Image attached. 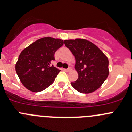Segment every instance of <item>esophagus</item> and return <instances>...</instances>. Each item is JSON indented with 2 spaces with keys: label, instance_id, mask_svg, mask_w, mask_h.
Returning a JSON list of instances; mask_svg holds the SVG:
<instances>
[{
  "label": "esophagus",
  "instance_id": "34e87169",
  "mask_svg": "<svg viewBox=\"0 0 132 132\" xmlns=\"http://www.w3.org/2000/svg\"><path fill=\"white\" fill-rule=\"evenodd\" d=\"M71 70H72V68H70V67L66 69V71H67V72H70Z\"/></svg>",
  "mask_w": 132,
  "mask_h": 132
}]
</instances>
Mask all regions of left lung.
Instances as JSON below:
<instances>
[{"label": "left lung", "instance_id": "1", "mask_svg": "<svg viewBox=\"0 0 132 132\" xmlns=\"http://www.w3.org/2000/svg\"><path fill=\"white\" fill-rule=\"evenodd\" d=\"M64 44L76 59L75 69L78 78L71 83L72 87L82 93L98 89L109 76L106 56L94 43L85 39L65 40Z\"/></svg>", "mask_w": 132, "mask_h": 132}]
</instances>
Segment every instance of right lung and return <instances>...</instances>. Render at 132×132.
Wrapping results in <instances>:
<instances>
[{
	"instance_id": "1",
	"label": "right lung",
	"mask_w": 132,
	"mask_h": 132,
	"mask_svg": "<svg viewBox=\"0 0 132 132\" xmlns=\"http://www.w3.org/2000/svg\"><path fill=\"white\" fill-rule=\"evenodd\" d=\"M63 44L60 39L46 37L32 43L21 52L16 71L26 89L39 92L54 82L60 70L51 66V62L54 60V53Z\"/></svg>"
}]
</instances>
